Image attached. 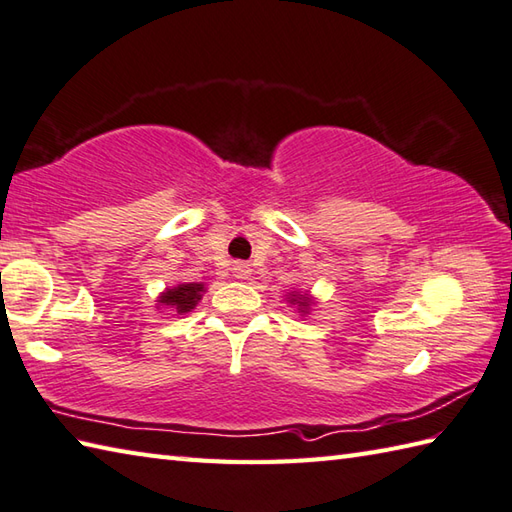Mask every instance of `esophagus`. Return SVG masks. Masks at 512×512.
I'll list each match as a JSON object with an SVG mask.
<instances>
[{
	"instance_id": "obj_1",
	"label": "esophagus",
	"mask_w": 512,
	"mask_h": 512,
	"mask_svg": "<svg viewBox=\"0 0 512 512\" xmlns=\"http://www.w3.org/2000/svg\"><path fill=\"white\" fill-rule=\"evenodd\" d=\"M233 273H235V277H237V279H248V277H250V266L239 262V264H235Z\"/></svg>"
}]
</instances>
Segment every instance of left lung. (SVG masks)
Listing matches in <instances>:
<instances>
[{"mask_svg": "<svg viewBox=\"0 0 512 512\" xmlns=\"http://www.w3.org/2000/svg\"><path fill=\"white\" fill-rule=\"evenodd\" d=\"M286 301L301 314V317H306V314H310L312 308L317 306V297H312L310 290H290L286 292Z\"/></svg>", "mask_w": 512, "mask_h": 512, "instance_id": "obj_1", "label": "left lung"}]
</instances>
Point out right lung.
I'll use <instances>...</instances> for the list:
<instances>
[{"label":"right lung","mask_w":512,"mask_h":512,"mask_svg":"<svg viewBox=\"0 0 512 512\" xmlns=\"http://www.w3.org/2000/svg\"><path fill=\"white\" fill-rule=\"evenodd\" d=\"M206 292V286L202 281H193V284H178L165 288L156 299V308H169L173 317L178 314H189L195 310V306L202 301V295Z\"/></svg>","instance_id":"add662e5"}]
</instances>
